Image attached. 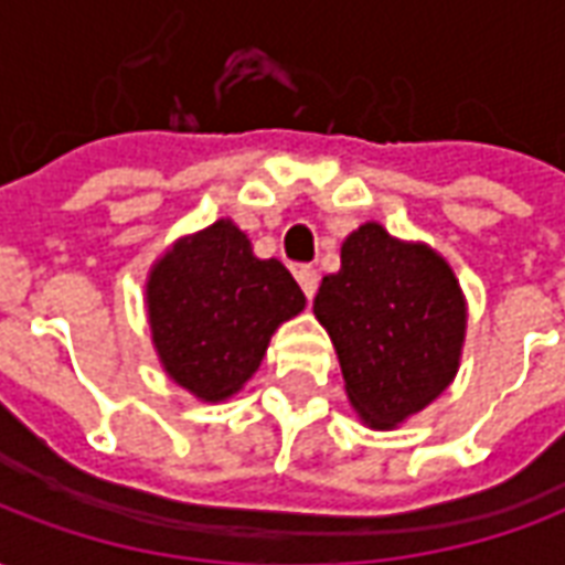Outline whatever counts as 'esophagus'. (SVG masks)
Returning a JSON list of instances; mask_svg holds the SVG:
<instances>
[{
    "mask_svg": "<svg viewBox=\"0 0 565 565\" xmlns=\"http://www.w3.org/2000/svg\"><path fill=\"white\" fill-rule=\"evenodd\" d=\"M296 281H299V287H302V294H306L308 299H315V294H318V281H320L318 269H311V266H299V269H296Z\"/></svg>",
    "mask_w": 565,
    "mask_h": 565,
    "instance_id": "obj_1",
    "label": "esophagus"
}]
</instances>
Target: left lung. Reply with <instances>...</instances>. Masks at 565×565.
Listing matches in <instances>:
<instances>
[{
	"mask_svg": "<svg viewBox=\"0 0 565 565\" xmlns=\"http://www.w3.org/2000/svg\"><path fill=\"white\" fill-rule=\"evenodd\" d=\"M315 315L330 332L360 417L391 429L448 387L460 366L466 306L445 259L405 245L379 223L344 238Z\"/></svg>",
	"mask_w": 565,
	"mask_h": 565,
	"instance_id": "1",
	"label": "left lung"
}]
</instances>
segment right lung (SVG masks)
Masks as SVG:
<instances>
[{
	"label": "right lung",
	"mask_w": 565,
	"mask_h": 565,
	"mask_svg": "<svg viewBox=\"0 0 565 565\" xmlns=\"http://www.w3.org/2000/svg\"><path fill=\"white\" fill-rule=\"evenodd\" d=\"M306 296L278 259H259L233 221L184 238L153 266L148 318L162 366L199 399H226L257 372L278 323Z\"/></svg>",
	"instance_id": "1"
}]
</instances>
